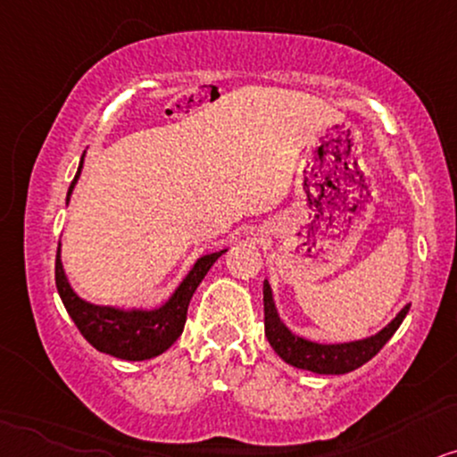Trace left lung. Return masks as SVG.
Returning <instances> with one entry per match:
<instances>
[{"label":"left lung","instance_id":"left-lung-1","mask_svg":"<svg viewBox=\"0 0 457 457\" xmlns=\"http://www.w3.org/2000/svg\"><path fill=\"white\" fill-rule=\"evenodd\" d=\"M409 305H405L398 314L386 325L382 331L371 335V337L356 339V342L345 344H316L310 339L299 337L291 333L285 322L280 320L278 310H276L274 297H271V287L263 280V314H265V337L276 354L288 365L305 369V371L320 375H344L362 367L367 361L384 348L386 342L396 333L401 322L405 320Z\"/></svg>","mask_w":457,"mask_h":457}]
</instances>
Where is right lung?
Segmentation results:
<instances>
[{
	"mask_svg": "<svg viewBox=\"0 0 457 457\" xmlns=\"http://www.w3.org/2000/svg\"><path fill=\"white\" fill-rule=\"evenodd\" d=\"M84 155L79 162L75 179L69 186L67 202L71 195L75 183H78L79 172H82ZM223 251L209 253L202 255L189 274L183 278L181 285L175 288V293L169 297V302L162 303L160 308L154 310H124L113 308V305H96L86 302L73 291L69 285L65 270H62L61 262V245L56 251V263H54V278L59 295L62 299V305L71 316L75 327L84 335L86 342L95 345L99 352H105L109 356L122 358V361H147L162 354L177 342L179 335L183 333L187 320V308L189 299L195 293V288L211 270V265L223 255Z\"/></svg>",
	"mask_w": 457,
	"mask_h": 457,
	"instance_id": "1",
	"label": "right lung"
}]
</instances>
